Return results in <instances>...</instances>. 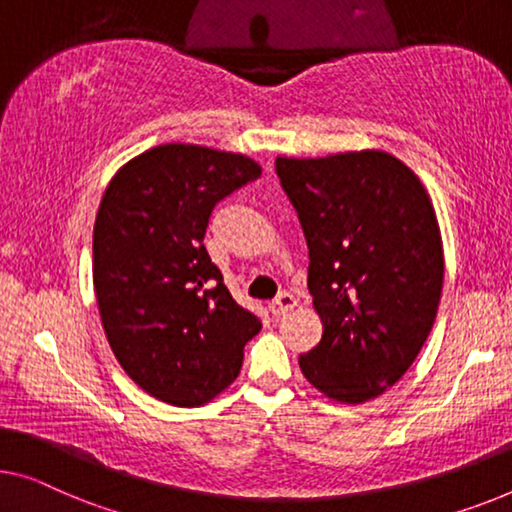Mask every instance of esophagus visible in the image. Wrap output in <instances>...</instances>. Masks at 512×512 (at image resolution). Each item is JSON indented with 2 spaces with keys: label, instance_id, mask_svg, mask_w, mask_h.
<instances>
[{
  "label": "esophagus",
  "instance_id": "34e87169",
  "mask_svg": "<svg viewBox=\"0 0 512 512\" xmlns=\"http://www.w3.org/2000/svg\"><path fill=\"white\" fill-rule=\"evenodd\" d=\"M294 305H296V296L289 292H282V294H278V299L269 305V310L273 317H282V315H287L289 310H294Z\"/></svg>",
  "mask_w": 512,
  "mask_h": 512
}]
</instances>
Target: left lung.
<instances>
[{
	"instance_id": "8db88e82",
	"label": "left lung",
	"mask_w": 512,
	"mask_h": 512,
	"mask_svg": "<svg viewBox=\"0 0 512 512\" xmlns=\"http://www.w3.org/2000/svg\"><path fill=\"white\" fill-rule=\"evenodd\" d=\"M308 241L322 340L299 356L317 391L361 404L416 361L437 317L444 248L421 179L386 151L276 158Z\"/></svg>"
}]
</instances>
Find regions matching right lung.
I'll return each mask as SVG.
<instances>
[{
	"mask_svg": "<svg viewBox=\"0 0 512 512\" xmlns=\"http://www.w3.org/2000/svg\"><path fill=\"white\" fill-rule=\"evenodd\" d=\"M262 174L255 160L160 144L121 167L94 225V289L114 356L142 391L200 407L239 377L262 322L204 248L213 207Z\"/></svg>",
	"mask_w": 512,
	"mask_h": 512,
	"instance_id": "add662e5",
	"label": "right lung"
}]
</instances>
